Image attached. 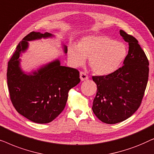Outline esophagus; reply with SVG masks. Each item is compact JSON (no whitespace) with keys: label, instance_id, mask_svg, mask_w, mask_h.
Returning a JSON list of instances; mask_svg holds the SVG:
<instances>
[{"label":"esophagus","instance_id":"obj_1","mask_svg":"<svg viewBox=\"0 0 154 154\" xmlns=\"http://www.w3.org/2000/svg\"><path fill=\"white\" fill-rule=\"evenodd\" d=\"M80 79H81V81H87L89 78H88V75L85 73L82 72L81 71V72H80Z\"/></svg>","mask_w":154,"mask_h":154}]
</instances>
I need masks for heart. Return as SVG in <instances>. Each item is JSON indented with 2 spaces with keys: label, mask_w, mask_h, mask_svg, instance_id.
Wrapping results in <instances>:
<instances>
[{
  "label": "heart",
  "mask_w": 154,
  "mask_h": 154,
  "mask_svg": "<svg viewBox=\"0 0 154 154\" xmlns=\"http://www.w3.org/2000/svg\"><path fill=\"white\" fill-rule=\"evenodd\" d=\"M125 45L104 35H89L79 44L68 48L69 60L75 67L81 66L88 57V64L97 75L111 74L121 66L127 56Z\"/></svg>",
  "instance_id": "b5f03b06"
}]
</instances>
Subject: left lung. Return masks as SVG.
I'll use <instances>...</instances> for the list:
<instances>
[{"label":"left lung","mask_w":154,"mask_h":154,"mask_svg":"<svg viewBox=\"0 0 154 154\" xmlns=\"http://www.w3.org/2000/svg\"><path fill=\"white\" fill-rule=\"evenodd\" d=\"M120 34L128 43L129 50L123 66L107 75L92 76L97 94L92 111L107 124L125 121L137 110L149 77V61L135 38L123 30Z\"/></svg>","instance_id":"left-lung-1"}]
</instances>
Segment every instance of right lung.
Returning <instances> with one entry per match:
<instances>
[{
    "instance_id": "add662e5",
    "label": "right lung",
    "mask_w": 154,
    "mask_h": 154,
    "mask_svg": "<svg viewBox=\"0 0 154 154\" xmlns=\"http://www.w3.org/2000/svg\"><path fill=\"white\" fill-rule=\"evenodd\" d=\"M54 37L48 32H31L20 42L8 62V86L12 104L19 113L36 123H48L56 119L64 110L69 90L81 81L79 71L62 66L60 58L31 72L22 70L20 57L28 50L29 41ZM62 45L66 54L67 46Z\"/></svg>"
}]
</instances>
